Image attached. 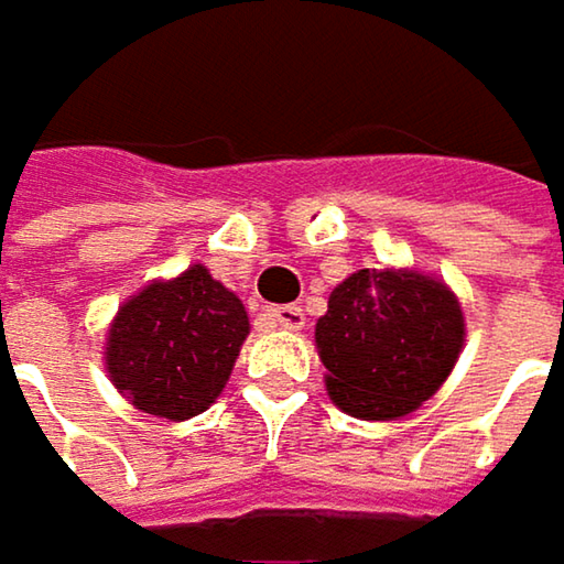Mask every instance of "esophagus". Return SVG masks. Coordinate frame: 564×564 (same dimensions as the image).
<instances>
[{
  "label": "esophagus",
  "instance_id": "obj_1",
  "mask_svg": "<svg viewBox=\"0 0 564 564\" xmlns=\"http://www.w3.org/2000/svg\"><path fill=\"white\" fill-rule=\"evenodd\" d=\"M272 324L285 327V330H302L305 327V312L302 305H279V308H269Z\"/></svg>",
  "mask_w": 564,
  "mask_h": 564
}]
</instances>
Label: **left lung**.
<instances>
[{
  "label": "left lung",
  "instance_id": "8db88e82",
  "mask_svg": "<svg viewBox=\"0 0 564 564\" xmlns=\"http://www.w3.org/2000/svg\"><path fill=\"white\" fill-rule=\"evenodd\" d=\"M330 399L357 419H399L442 387L464 344L458 299L419 272L360 269L317 317Z\"/></svg>",
  "mask_w": 564,
  "mask_h": 564
}]
</instances>
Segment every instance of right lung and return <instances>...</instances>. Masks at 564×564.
<instances>
[{"label": "right lung", "instance_id": "right-lung-1", "mask_svg": "<svg viewBox=\"0 0 564 564\" xmlns=\"http://www.w3.org/2000/svg\"><path fill=\"white\" fill-rule=\"evenodd\" d=\"M247 334L243 302L204 265H191L172 282H152L119 308L106 367L132 405L181 422L220 395Z\"/></svg>", "mask_w": 564, "mask_h": 564}]
</instances>
